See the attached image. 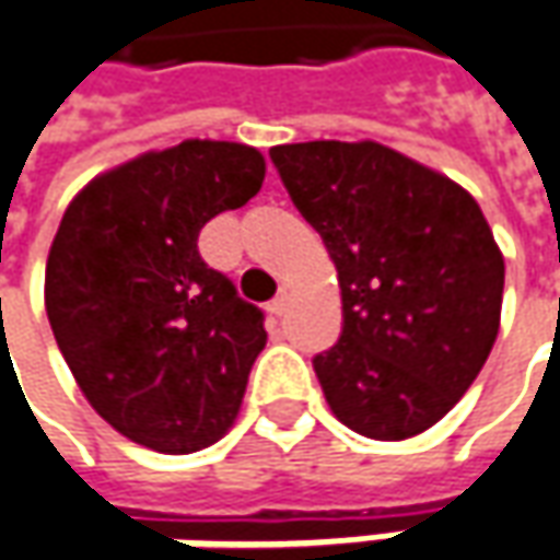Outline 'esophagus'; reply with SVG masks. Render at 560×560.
<instances>
[{
	"instance_id": "esophagus-1",
	"label": "esophagus",
	"mask_w": 560,
	"mask_h": 560,
	"mask_svg": "<svg viewBox=\"0 0 560 560\" xmlns=\"http://www.w3.org/2000/svg\"><path fill=\"white\" fill-rule=\"evenodd\" d=\"M288 303H291V294H288V291H281L279 298L269 300V306H266V310H269V316H284V313H288Z\"/></svg>"
}]
</instances>
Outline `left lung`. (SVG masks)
Instances as JSON below:
<instances>
[{"instance_id": "left-lung-1", "label": "left lung", "mask_w": 560, "mask_h": 560, "mask_svg": "<svg viewBox=\"0 0 560 560\" xmlns=\"http://www.w3.org/2000/svg\"><path fill=\"white\" fill-rule=\"evenodd\" d=\"M269 158L338 266L343 328L313 357L331 412L372 440L428 431L499 335L505 260L480 207L377 142H298Z\"/></svg>"}]
</instances>
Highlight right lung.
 <instances>
[{
  "mask_svg": "<svg viewBox=\"0 0 560 560\" xmlns=\"http://www.w3.org/2000/svg\"><path fill=\"white\" fill-rule=\"evenodd\" d=\"M257 148L188 139L110 170L70 201L46 262V313L92 409L154 453L235 421L262 310L201 260L198 235L260 191Z\"/></svg>",
  "mask_w": 560,
  "mask_h": 560,
  "instance_id": "obj_1",
  "label": "right lung"
}]
</instances>
